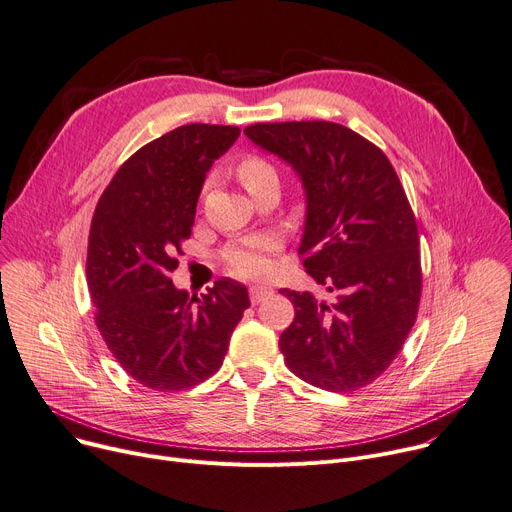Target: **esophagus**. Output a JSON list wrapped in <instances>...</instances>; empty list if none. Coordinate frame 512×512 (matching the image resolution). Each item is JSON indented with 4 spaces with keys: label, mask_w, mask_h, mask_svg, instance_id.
<instances>
[{
    "label": "esophagus",
    "mask_w": 512,
    "mask_h": 512,
    "mask_svg": "<svg viewBox=\"0 0 512 512\" xmlns=\"http://www.w3.org/2000/svg\"><path fill=\"white\" fill-rule=\"evenodd\" d=\"M249 294H251V302H253V304H259L263 298L274 294V290L267 288V286H251V288H249Z\"/></svg>",
    "instance_id": "esophagus-1"
}]
</instances>
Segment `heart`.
<instances>
[{
	"mask_svg": "<svg viewBox=\"0 0 512 512\" xmlns=\"http://www.w3.org/2000/svg\"><path fill=\"white\" fill-rule=\"evenodd\" d=\"M236 175L241 183L253 193L263 181L278 177L276 168L271 166L267 160L255 154H247L238 160ZM276 249V238L271 236H251L245 241H238L230 245L222 259L226 269L232 276L238 278H259L269 269V253Z\"/></svg>",
	"mask_w": 512,
	"mask_h": 512,
	"instance_id": "heart-1",
	"label": "heart"
}]
</instances>
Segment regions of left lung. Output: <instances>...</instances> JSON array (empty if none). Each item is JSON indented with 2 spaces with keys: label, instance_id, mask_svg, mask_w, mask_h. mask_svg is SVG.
Wrapping results in <instances>:
<instances>
[{
  "label": "left lung",
  "instance_id": "8db88e82",
  "mask_svg": "<svg viewBox=\"0 0 512 512\" xmlns=\"http://www.w3.org/2000/svg\"><path fill=\"white\" fill-rule=\"evenodd\" d=\"M245 135L298 173L306 191L298 255L306 274L337 294L319 302L280 290L294 304L280 335L286 366L325 391L362 389L403 348L422 294L418 224L395 168L339 123H255Z\"/></svg>",
  "mask_w": 512,
  "mask_h": 512
}]
</instances>
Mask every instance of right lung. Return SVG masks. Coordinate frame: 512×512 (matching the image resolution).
Wrapping results in <instances>:
<instances>
[{
    "label": "right lung",
    "mask_w": 512,
    "mask_h": 512,
    "mask_svg": "<svg viewBox=\"0 0 512 512\" xmlns=\"http://www.w3.org/2000/svg\"><path fill=\"white\" fill-rule=\"evenodd\" d=\"M238 135L206 123L168 131L129 156L96 203L86 259L94 321L113 358L148 389L183 391L210 379L251 304L247 288L228 278L201 298L170 280L206 173Z\"/></svg>",
    "instance_id": "obj_1"
}]
</instances>
